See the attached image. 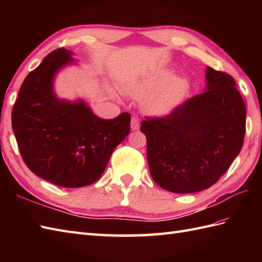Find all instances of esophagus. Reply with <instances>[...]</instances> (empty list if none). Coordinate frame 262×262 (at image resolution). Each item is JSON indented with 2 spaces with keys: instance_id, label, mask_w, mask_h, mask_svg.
Instances as JSON below:
<instances>
[{
  "instance_id": "obj_1",
  "label": "esophagus",
  "mask_w": 262,
  "mask_h": 262,
  "mask_svg": "<svg viewBox=\"0 0 262 262\" xmlns=\"http://www.w3.org/2000/svg\"><path fill=\"white\" fill-rule=\"evenodd\" d=\"M130 127H132V130H138V129H140V120H138L136 117H132Z\"/></svg>"
}]
</instances>
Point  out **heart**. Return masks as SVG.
Masks as SVG:
<instances>
[{
	"instance_id": "1",
	"label": "heart",
	"mask_w": 262,
	"mask_h": 262,
	"mask_svg": "<svg viewBox=\"0 0 262 262\" xmlns=\"http://www.w3.org/2000/svg\"><path fill=\"white\" fill-rule=\"evenodd\" d=\"M189 91L185 77H176V71L161 69L135 81L128 82L124 92L133 99L142 100L143 108L153 116H165L179 105Z\"/></svg>"
}]
</instances>
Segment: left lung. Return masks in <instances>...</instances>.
I'll return each mask as SVG.
<instances>
[{
    "instance_id": "obj_1",
    "label": "left lung",
    "mask_w": 262,
    "mask_h": 262,
    "mask_svg": "<svg viewBox=\"0 0 262 262\" xmlns=\"http://www.w3.org/2000/svg\"><path fill=\"white\" fill-rule=\"evenodd\" d=\"M205 91L162 118H146L153 180L165 190L190 193L213 186L240 153L246 134V104L231 75L206 69Z\"/></svg>"
}]
</instances>
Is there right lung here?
I'll return each instance as SVG.
<instances>
[{"instance_id": "add662e5", "label": "right lung", "mask_w": 262, "mask_h": 262, "mask_svg": "<svg viewBox=\"0 0 262 262\" xmlns=\"http://www.w3.org/2000/svg\"><path fill=\"white\" fill-rule=\"evenodd\" d=\"M72 55L56 49L27 75L13 105L12 128L33 173L59 187L80 188L101 177L115 148L129 134L130 115L102 119L83 100L56 96L55 77L76 64Z\"/></svg>"}]
</instances>
